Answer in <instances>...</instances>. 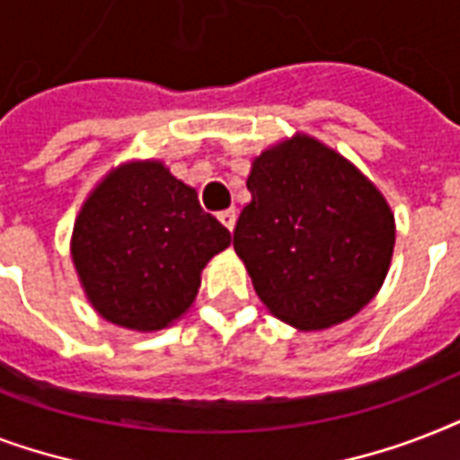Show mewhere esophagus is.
<instances>
[{
	"instance_id": "obj_1",
	"label": "esophagus",
	"mask_w": 460,
	"mask_h": 460,
	"mask_svg": "<svg viewBox=\"0 0 460 460\" xmlns=\"http://www.w3.org/2000/svg\"><path fill=\"white\" fill-rule=\"evenodd\" d=\"M219 222L229 231H234V226H236V209H224V212H219Z\"/></svg>"
}]
</instances>
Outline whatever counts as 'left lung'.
Here are the masks:
<instances>
[{
    "label": "left lung",
    "instance_id": "8db88e82",
    "mask_svg": "<svg viewBox=\"0 0 460 460\" xmlns=\"http://www.w3.org/2000/svg\"><path fill=\"white\" fill-rule=\"evenodd\" d=\"M251 202L234 251L274 317L301 332L350 320L377 296L396 224L386 198L353 162L307 133L252 159Z\"/></svg>",
    "mask_w": 460,
    "mask_h": 460
}]
</instances>
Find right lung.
Returning a JSON list of instances; mask_svg holds the SVG:
<instances>
[{
  "label": "right lung",
  "mask_w": 460,
  "mask_h": 460,
  "mask_svg": "<svg viewBox=\"0 0 460 460\" xmlns=\"http://www.w3.org/2000/svg\"><path fill=\"white\" fill-rule=\"evenodd\" d=\"M231 234L159 159L111 169L83 202L71 260L88 303L111 324L159 332L193 305L200 274Z\"/></svg>",
  "instance_id": "add662e5"
}]
</instances>
